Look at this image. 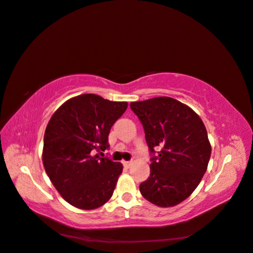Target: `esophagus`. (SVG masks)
I'll list each match as a JSON object with an SVG mask.
<instances>
[{"mask_svg": "<svg viewBox=\"0 0 253 253\" xmlns=\"http://www.w3.org/2000/svg\"><path fill=\"white\" fill-rule=\"evenodd\" d=\"M123 165H125L126 168H130V166L132 165V162H123Z\"/></svg>", "mask_w": 253, "mask_h": 253, "instance_id": "esophagus-1", "label": "esophagus"}]
</instances>
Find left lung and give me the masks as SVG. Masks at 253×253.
Listing matches in <instances>:
<instances>
[{
  "label": "left lung",
  "mask_w": 253,
  "mask_h": 253,
  "mask_svg": "<svg viewBox=\"0 0 253 253\" xmlns=\"http://www.w3.org/2000/svg\"><path fill=\"white\" fill-rule=\"evenodd\" d=\"M145 132L152 157L151 174L140 184L142 195L161 208L189 198L202 180L211 157L203 121L191 108L170 97L131 102Z\"/></svg>",
  "instance_id": "obj_1"
}]
</instances>
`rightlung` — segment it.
Instances as JSON below:
<instances>
[{"mask_svg": "<svg viewBox=\"0 0 253 253\" xmlns=\"http://www.w3.org/2000/svg\"><path fill=\"white\" fill-rule=\"evenodd\" d=\"M126 108V101L84 94L66 100L51 117L42 163L61 197L75 208L95 210L112 197L122 164L94 154L109 147L110 128Z\"/></svg>", "mask_w": 253, "mask_h": 253, "instance_id": "1", "label": "right lung"}]
</instances>
